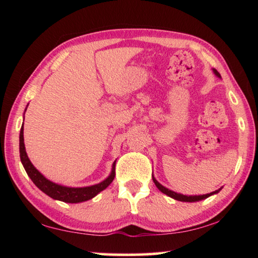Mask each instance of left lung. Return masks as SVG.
<instances>
[{
    "mask_svg": "<svg viewBox=\"0 0 258 258\" xmlns=\"http://www.w3.org/2000/svg\"><path fill=\"white\" fill-rule=\"evenodd\" d=\"M213 73L215 74V75H216L218 78H222L221 75H220V73H218V72L216 71V69L213 68ZM152 180H154V183L156 184V186L158 187V189H159L161 192H163V194H165L166 196H168V197H171V198H173V199L178 200V202H185V203H196V202H200V200H204V199H206V198H208V197H211V196H213V195L218 194V192H220V191L222 190V187H220V189H218V190L213 191V192H211V194H207V195L186 196V195L177 194V192L169 190V189H167V187H166V186L161 185L160 183L156 180L154 175H152Z\"/></svg>",
    "mask_w": 258,
    "mask_h": 258,
    "instance_id": "obj_1",
    "label": "left lung"
}]
</instances>
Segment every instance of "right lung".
I'll use <instances>...</instances> for the list:
<instances>
[{"label":"right lung","mask_w":258,"mask_h":258,"mask_svg":"<svg viewBox=\"0 0 258 258\" xmlns=\"http://www.w3.org/2000/svg\"><path fill=\"white\" fill-rule=\"evenodd\" d=\"M27 107H26V109H27ZM19 152H20L21 164H23L26 173H27V175L30 177V180L33 181L34 184L52 199L60 200V202H63V203L77 204V203H83V202H86V200L94 198L95 196L100 194L101 191H103L109 184H110V183L113 181V177L116 175L115 173L116 161H113L110 174H109L107 178H104L102 182L98 183V184L82 186V187H73V186L59 184V183L47 180V178L43 175L40 171H37L36 167L32 164V161L29 160L27 156V152H26V148L24 143V123H23V126H21L20 134H19Z\"/></svg>","instance_id":"right-lung-1"}]
</instances>
